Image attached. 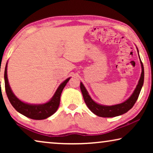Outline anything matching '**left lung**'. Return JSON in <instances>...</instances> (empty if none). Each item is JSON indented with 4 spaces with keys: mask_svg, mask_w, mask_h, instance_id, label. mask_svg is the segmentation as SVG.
Wrapping results in <instances>:
<instances>
[{
    "mask_svg": "<svg viewBox=\"0 0 153 153\" xmlns=\"http://www.w3.org/2000/svg\"><path fill=\"white\" fill-rule=\"evenodd\" d=\"M137 49L138 54H139V50H138L137 47ZM139 59L141 66V74L139 82H138L137 87H136V88L134 89V91L133 93L131 94L130 97L125 100V101L122 102V103L111 106H106L98 104L92 99L91 95H89L88 92L85 87L84 86V85L83 84V83H80V88L81 93H82L83 99H84L85 103L86 104L88 107L94 114L100 117H104V118H112V117L118 116H120V115L124 114L133 107L135 102H137L138 97H139L144 81V68L141 58H140V56Z\"/></svg>",
    "mask_w": 153,
    "mask_h": 153,
    "instance_id": "obj_1",
    "label": "left lung"
}]
</instances>
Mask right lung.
<instances>
[{
    "label": "right lung",
    "mask_w": 153,
    "mask_h": 153,
    "mask_svg": "<svg viewBox=\"0 0 153 153\" xmlns=\"http://www.w3.org/2000/svg\"><path fill=\"white\" fill-rule=\"evenodd\" d=\"M7 70V62L6 63L5 74H4L5 92L10 102L19 113L28 117L29 118L34 119V120H43V119L49 118L53 114H55L60 105V95H61L62 90L66 85L67 83L70 79V77H69V78L65 79L63 82L60 83L53 97L47 102L36 104H29L19 99L12 92L9 84V81H8Z\"/></svg>",
    "instance_id": "add662e5"
}]
</instances>
